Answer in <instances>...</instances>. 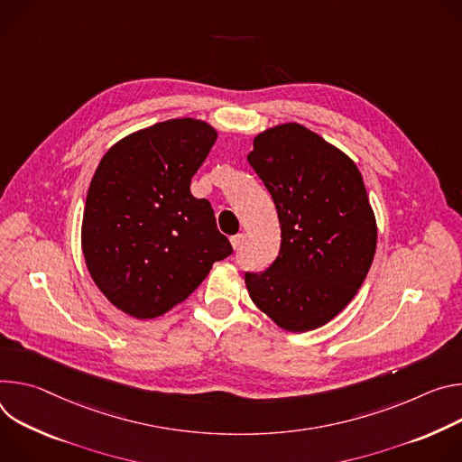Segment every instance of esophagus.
<instances>
[{
	"mask_svg": "<svg viewBox=\"0 0 462 462\" xmlns=\"http://www.w3.org/2000/svg\"><path fill=\"white\" fill-rule=\"evenodd\" d=\"M244 240H245V235H244V233H238V235L231 236V244H233V249H235V251H238V249L242 247Z\"/></svg>",
	"mask_w": 462,
	"mask_h": 462,
	"instance_id": "obj_1",
	"label": "esophagus"
}]
</instances>
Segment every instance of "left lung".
Returning <instances> with one entry per match:
<instances>
[{
  "label": "left lung",
  "instance_id": "obj_1",
  "mask_svg": "<svg viewBox=\"0 0 462 462\" xmlns=\"http://www.w3.org/2000/svg\"><path fill=\"white\" fill-rule=\"evenodd\" d=\"M247 162L270 190L281 249L264 272H245L249 297L279 327L314 330L364 284L376 251V220L350 158L297 123L259 134Z\"/></svg>",
  "mask_w": 462,
  "mask_h": 462
}]
</instances>
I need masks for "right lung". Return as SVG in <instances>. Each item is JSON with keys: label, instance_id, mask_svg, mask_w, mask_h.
Wrapping results in <instances>:
<instances>
[{"label": "right lung", "instance_id": "1", "mask_svg": "<svg viewBox=\"0 0 462 462\" xmlns=\"http://www.w3.org/2000/svg\"><path fill=\"white\" fill-rule=\"evenodd\" d=\"M217 143L196 119L130 134L100 160L82 220L88 270L119 310L152 319L185 300L233 247L190 180Z\"/></svg>", "mask_w": 462, "mask_h": 462}]
</instances>
